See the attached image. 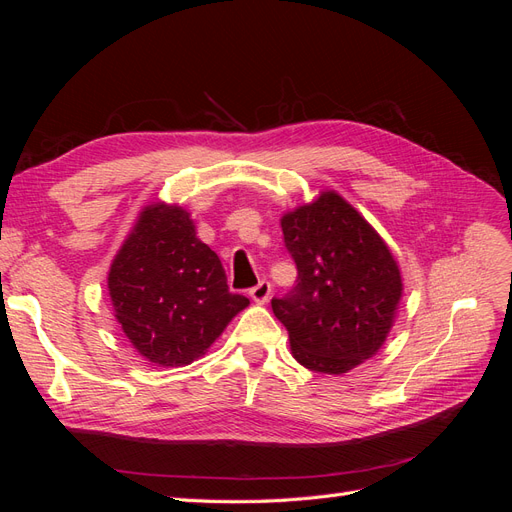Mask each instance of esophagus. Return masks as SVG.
<instances>
[{"label":"esophagus","instance_id":"34e87169","mask_svg":"<svg viewBox=\"0 0 512 512\" xmlns=\"http://www.w3.org/2000/svg\"><path fill=\"white\" fill-rule=\"evenodd\" d=\"M250 297H252L254 303H260V305L267 303L269 297H271V284L262 280L258 286H254V288L250 290Z\"/></svg>","mask_w":512,"mask_h":512}]
</instances>
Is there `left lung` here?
I'll list each match as a JSON object with an SVG mask.
<instances>
[{
	"instance_id": "obj_1",
	"label": "left lung",
	"mask_w": 512,
	"mask_h": 512,
	"mask_svg": "<svg viewBox=\"0 0 512 512\" xmlns=\"http://www.w3.org/2000/svg\"><path fill=\"white\" fill-rule=\"evenodd\" d=\"M297 286L271 307L292 356L320 374L342 376L389 337L404 280L389 245L335 190L282 215Z\"/></svg>"
}]
</instances>
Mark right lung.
Wrapping results in <instances>:
<instances>
[{
  "label": "right lung",
  "mask_w": 512,
  "mask_h": 512,
  "mask_svg": "<svg viewBox=\"0 0 512 512\" xmlns=\"http://www.w3.org/2000/svg\"><path fill=\"white\" fill-rule=\"evenodd\" d=\"M108 297L123 335L158 367L200 359L250 305L228 290L222 262L196 237L192 215L164 200L138 213L108 269Z\"/></svg>",
  "instance_id": "add662e5"
}]
</instances>
